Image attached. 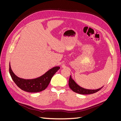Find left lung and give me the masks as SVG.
Returning a JSON list of instances; mask_svg holds the SVG:
<instances>
[{"label":"left lung","mask_w":121,"mask_h":121,"mask_svg":"<svg viewBox=\"0 0 121 121\" xmlns=\"http://www.w3.org/2000/svg\"><path fill=\"white\" fill-rule=\"evenodd\" d=\"M69 85L70 88L74 91V92L77 93L81 94H93L95 92H97V91H99L102 87L100 88L95 90H91V89H87L83 88L80 87L77 84L74 80L72 78L71 76L69 77Z\"/></svg>","instance_id":"obj_1"}]
</instances>
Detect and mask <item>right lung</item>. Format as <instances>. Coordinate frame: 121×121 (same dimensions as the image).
<instances>
[{"label":"right lung","mask_w":121,"mask_h":121,"mask_svg":"<svg viewBox=\"0 0 121 121\" xmlns=\"http://www.w3.org/2000/svg\"><path fill=\"white\" fill-rule=\"evenodd\" d=\"M60 69V67H55L42 76L33 79H24L18 77L13 72L10 64L9 71L13 81L20 89L28 92H38L46 88L53 76Z\"/></svg>","instance_id":"1"}]
</instances>
